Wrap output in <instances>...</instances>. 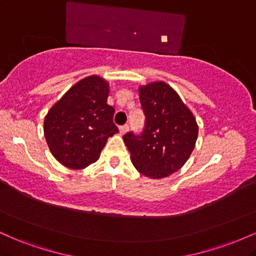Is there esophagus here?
<instances>
[{
    "instance_id": "34e87169",
    "label": "esophagus",
    "mask_w": 256,
    "mask_h": 256,
    "mask_svg": "<svg viewBox=\"0 0 256 256\" xmlns=\"http://www.w3.org/2000/svg\"><path fill=\"white\" fill-rule=\"evenodd\" d=\"M128 130V125H124V126H120L119 128V131H120V134H125L126 132Z\"/></svg>"
}]
</instances>
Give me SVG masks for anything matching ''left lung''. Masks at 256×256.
Segmentation results:
<instances>
[{
    "label": "left lung",
    "instance_id": "8db88e82",
    "mask_svg": "<svg viewBox=\"0 0 256 256\" xmlns=\"http://www.w3.org/2000/svg\"><path fill=\"white\" fill-rule=\"evenodd\" d=\"M146 116L140 136L128 132L124 142L132 165L152 179L168 177L184 166L195 148L198 126L177 91L162 80L138 88Z\"/></svg>",
    "mask_w": 256,
    "mask_h": 256
}]
</instances>
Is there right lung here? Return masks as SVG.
Returning <instances> with one entry per match:
<instances>
[{"label":"right lung","instance_id":"add662e5","mask_svg":"<svg viewBox=\"0 0 256 256\" xmlns=\"http://www.w3.org/2000/svg\"><path fill=\"white\" fill-rule=\"evenodd\" d=\"M110 83L92 74L77 82L49 110L44 118V137L58 162L83 170L96 162L107 140L119 130L114 108L107 104Z\"/></svg>","mask_w":256,"mask_h":256}]
</instances>
